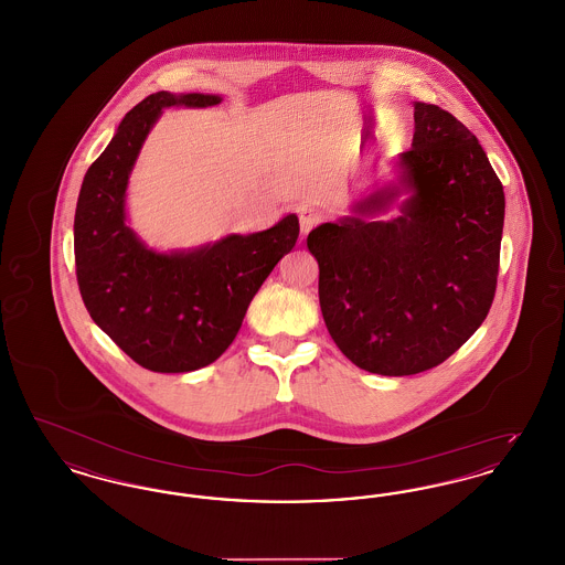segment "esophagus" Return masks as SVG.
Listing matches in <instances>:
<instances>
[{"label": "esophagus", "mask_w": 565, "mask_h": 565, "mask_svg": "<svg viewBox=\"0 0 565 565\" xmlns=\"http://www.w3.org/2000/svg\"><path fill=\"white\" fill-rule=\"evenodd\" d=\"M298 217H300V233H302V235H307L313 226H318L323 220L322 212L311 210V207H302V210L298 212Z\"/></svg>", "instance_id": "obj_1"}]
</instances>
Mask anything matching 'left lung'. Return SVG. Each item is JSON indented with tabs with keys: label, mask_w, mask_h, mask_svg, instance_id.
<instances>
[{
	"label": "left lung",
	"mask_w": 565,
	"mask_h": 565,
	"mask_svg": "<svg viewBox=\"0 0 565 565\" xmlns=\"http://www.w3.org/2000/svg\"><path fill=\"white\" fill-rule=\"evenodd\" d=\"M411 146L398 186L307 237L332 341L376 375H417L456 353L487 318L500 269L504 190L479 139L417 102ZM403 189L412 194L398 218L365 220Z\"/></svg>",
	"instance_id": "obj_1"
}]
</instances>
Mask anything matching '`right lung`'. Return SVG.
Listing matches in <instances>:
<instances>
[{
  "label": "right lung",
  "mask_w": 565,
  "mask_h": 565,
  "mask_svg": "<svg viewBox=\"0 0 565 565\" xmlns=\"http://www.w3.org/2000/svg\"><path fill=\"white\" fill-rule=\"evenodd\" d=\"M220 102L217 95L167 90L146 97L122 118L82 182L74 254L84 307L120 350L154 373H190L228 350L252 298L300 231L290 214L263 233L161 254L129 228V175L162 108Z\"/></svg>",
  "instance_id": "right-lung-1"
}]
</instances>
